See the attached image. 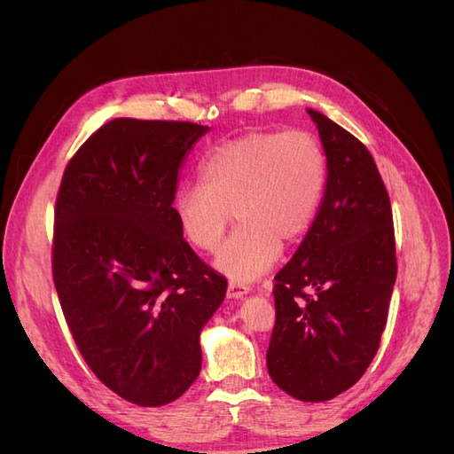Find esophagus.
Instances as JSON below:
<instances>
[{"instance_id": "1", "label": "esophagus", "mask_w": 454, "mask_h": 454, "mask_svg": "<svg viewBox=\"0 0 454 454\" xmlns=\"http://www.w3.org/2000/svg\"><path fill=\"white\" fill-rule=\"evenodd\" d=\"M247 293H249V286L242 285L239 281H230L228 283V296L230 298H242Z\"/></svg>"}]
</instances>
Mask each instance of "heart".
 <instances>
[{"label": "heart", "mask_w": 454, "mask_h": 454, "mask_svg": "<svg viewBox=\"0 0 454 454\" xmlns=\"http://www.w3.org/2000/svg\"><path fill=\"white\" fill-rule=\"evenodd\" d=\"M330 163L308 130H257L212 148L199 183L173 197V215L187 242L215 252L230 218L238 228L220 247L216 267L238 281L263 275L285 244L304 238L320 215Z\"/></svg>", "instance_id": "obj_1"}]
</instances>
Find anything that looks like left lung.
Here are the masks:
<instances>
[{"label":"left lung","instance_id":"8db88e82","mask_svg":"<svg viewBox=\"0 0 454 454\" xmlns=\"http://www.w3.org/2000/svg\"><path fill=\"white\" fill-rule=\"evenodd\" d=\"M330 176L324 205L291 262L275 275L267 371L302 402H325L369 369L396 283L392 207L361 140L317 111Z\"/></svg>","mask_w":454,"mask_h":454}]
</instances>
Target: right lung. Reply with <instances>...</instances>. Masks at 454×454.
Segmentation results:
<instances>
[{"label": "right lung", "instance_id": "1", "mask_svg": "<svg viewBox=\"0 0 454 454\" xmlns=\"http://www.w3.org/2000/svg\"><path fill=\"white\" fill-rule=\"evenodd\" d=\"M208 127L114 119L64 169L52 278L93 374L142 408L177 400L200 372L199 335L226 277L192 252L173 215L177 173Z\"/></svg>", "mask_w": 454, "mask_h": 454}]
</instances>
